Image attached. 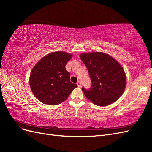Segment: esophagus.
Segmentation results:
<instances>
[{"instance_id":"34e87169","label":"esophagus","mask_w":152,"mask_h":152,"mask_svg":"<svg viewBox=\"0 0 152 152\" xmlns=\"http://www.w3.org/2000/svg\"><path fill=\"white\" fill-rule=\"evenodd\" d=\"M77 86H79V87H81V82H80V81H78V82H77Z\"/></svg>"}]
</instances>
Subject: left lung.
Returning <instances> with one entry per match:
<instances>
[{"label": "left lung", "instance_id": "obj_1", "mask_svg": "<svg viewBox=\"0 0 152 152\" xmlns=\"http://www.w3.org/2000/svg\"><path fill=\"white\" fill-rule=\"evenodd\" d=\"M80 58L87 67L92 84L89 90L82 88L86 97L99 107L115 102L126 86V75L120 63L102 52L82 53Z\"/></svg>", "mask_w": 152, "mask_h": 152}]
</instances>
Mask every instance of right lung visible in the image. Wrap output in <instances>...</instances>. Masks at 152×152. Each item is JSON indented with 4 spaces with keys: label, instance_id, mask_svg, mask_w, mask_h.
Wrapping results in <instances>:
<instances>
[{
    "label": "right lung",
    "instance_id": "1",
    "mask_svg": "<svg viewBox=\"0 0 152 152\" xmlns=\"http://www.w3.org/2000/svg\"><path fill=\"white\" fill-rule=\"evenodd\" d=\"M72 58V54L66 52H53L36 63L30 73L29 84L40 102L49 105L58 104L77 87L70 82V73L65 68Z\"/></svg>",
    "mask_w": 152,
    "mask_h": 152
}]
</instances>
